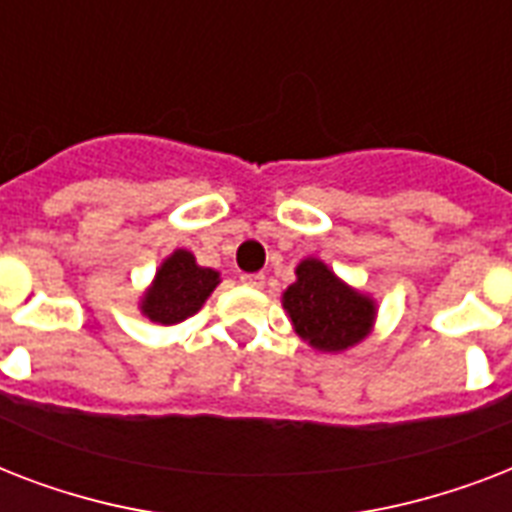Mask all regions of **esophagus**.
Returning <instances> with one entry per match:
<instances>
[{
	"instance_id": "esophagus-1",
	"label": "esophagus",
	"mask_w": 512,
	"mask_h": 512,
	"mask_svg": "<svg viewBox=\"0 0 512 512\" xmlns=\"http://www.w3.org/2000/svg\"><path fill=\"white\" fill-rule=\"evenodd\" d=\"M241 284H244V287L260 289L265 284V276L263 273H241Z\"/></svg>"
}]
</instances>
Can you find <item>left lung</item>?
<instances>
[{"instance_id": "obj_1", "label": "left lung", "mask_w": 512, "mask_h": 512, "mask_svg": "<svg viewBox=\"0 0 512 512\" xmlns=\"http://www.w3.org/2000/svg\"><path fill=\"white\" fill-rule=\"evenodd\" d=\"M297 279L281 292L292 329L321 353H342L372 335L377 300L350 287L319 257H305L295 268Z\"/></svg>"}]
</instances>
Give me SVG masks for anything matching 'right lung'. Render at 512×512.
<instances>
[{
  "instance_id": "add662e5",
  "label": "right lung",
  "mask_w": 512,
  "mask_h": 512,
  "mask_svg": "<svg viewBox=\"0 0 512 512\" xmlns=\"http://www.w3.org/2000/svg\"><path fill=\"white\" fill-rule=\"evenodd\" d=\"M220 284V271L204 268L188 249H175L156 268L154 279L140 295L138 311L159 327H175L201 311Z\"/></svg>"
}]
</instances>
